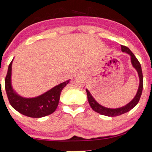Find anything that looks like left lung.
Wrapping results in <instances>:
<instances>
[{"mask_svg": "<svg viewBox=\"0 0 152 152\" xmlns=\"http://www.w3.org/2000/svg\"><path fill=\"white\" fill-rule=\"evenodd\" d=\"M121 48H122V51L125 52L126 53L129 54L131 56V63H132L133 67L137 70V73H138V76L140 78V84H139V88L138 90H137V94L134 97V99L131 101V102H129L128 104H126L125 106L121 107L119 108H108L106 107H104L101 106L100 104H99L96 101L94 100V99L92 96V95L90 94V93L89 91L86 89L87 95H88V102L90 104L91 108H92L93 110H94L95 112L99 113L101 115H106V116L108 117H116L119 116V115L124 114L129 112V110H131V109L134 108V107L137 104V103L139 102L140 99L141 94H142V88H143V76H142V69H141V65L138 60L134 54L131 51V50L129 49L126 46L121 45Z\"/></svg>", "mask_w": 152, "mask_h": 152, "instance_id": "8db88e82", "label": "left lung"}]
</instances>
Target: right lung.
Wrapping results in <instances>:
<instances>
[{
    "instance_id": "obj_1",
    "label": "right lung",
    "mask_w": 152,
    "mask_h": 152,
    "mask_svg": "<svg viewBox=\"0 0 152 152\" xmlns=\"http://www.w3.org/2000/svg\"><path fill=\"white\" fill-rule=\"evenodd\" d=\"M8 66L5 79V88L10 105L18 112L26 116L39 118L51 114L56 110L61 92L70 80L62 83L44 94L35 98H23L14 92L11 85L12 64Z\"/></svg>"
}]
</instances>
